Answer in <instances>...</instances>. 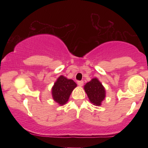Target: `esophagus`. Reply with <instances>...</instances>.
Listing matches in <instances>:
<instances>
[{"label":"esophagus","instance_id":"obj_1","mask_svg":"<svg viewBox=\"0 0 148 148\" xmlns=\"http://www.w3.org/2000/svg\"><path fill=\"white\" fill-rule=\"evenodd\" d=\"M77 84L79 86H83V85H84V81H78Z\"/></svg>","mask_w":148,"mask_h":148}]
</instances>
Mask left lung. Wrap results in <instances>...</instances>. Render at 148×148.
I'll use <instances>...</instances> for the list:
<instances>
[{
	"label": "left lung",
	"mask_w": 148,
	"mask_h": 148,
	"mask_svg": "<svg viewBox=\"0 0 148 148\" xmlns=\"http://www.w3.org/2000/svg\"><path fill=\"white\" fill-rule=\"evenodd\" d=\"M85 91L90 101L94 105L100 106L105 98V89L102 84L96 78L92 79L84 86Z\"/></svg>",
	"instance_id": "8db88e82"
}]
</instances>
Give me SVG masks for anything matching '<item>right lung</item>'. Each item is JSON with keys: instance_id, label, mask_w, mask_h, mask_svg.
I'll use <instances>...</instances> for the list:
<instances>
[{"instance_id": "add662e5", "label": "right lung", "mask_w": 148, "mask_h": 148, "mask_svg": "<svg viewBox=\"0 0 148 148\" xmlns=\"http://www.w3.org/2000/svg\"><path fill=\"white\" fill-rule=\"evenodd\" d=\"M76 87V84L73 80L60 76L52 88L53 98L60 105H63L68 101L71 93Z\"/></svg>"}]
</instances>
